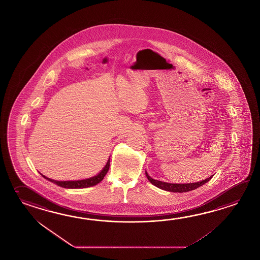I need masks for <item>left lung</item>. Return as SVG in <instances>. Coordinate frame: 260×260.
<instances>
[{"instance_id": "left-lung-1", "label": "left lung", "mask_w": 260, "mask_h": 260, "mask_svg": "<svg viewBox=\"0 0 260 260\" xmlns=\"http://www.w3.org/2000/svg\"><path fill=\"white\" fill-rule=\"evenodd\" d=\"M146 176L148 177V181L150 183L154 184L155 186H157L158 188L162 189V190H166L169 192H176V193H183V192H188L193 189L199 188V186L203 185L206 183H208L210 179L212 178L209 177V178L205 179L201 182H198V183H164L161 181H158V180H154L151 178L148 173H146Z\"/></svg>"}]
</instances>
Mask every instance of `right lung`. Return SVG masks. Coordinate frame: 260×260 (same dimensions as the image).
I'll use <instances>...</instances> for the list:
<instances>
[{
  "label": "right lung",
  "instance_id": "right-lung-1",
  "mask_svg": "<svg viewBox=\"0 0 260 260\" xmlns=\"http://www.w3.org/2000/svg\"><path fill=\"white\" fill-rule=\"evenodd\" d=\"M110 168V159L108 160L107 164L105 165V167L102 169V172L99 173L96 176L91 177V178L86 179V180H80V181H54V180H51V179L47 178L44 175H42L44 178L51 181L53 183H55L59 186L61 187H64V188H86V187H89V186H93L97 183H101L104 176L106 175L108 171Z\"/></svg>",
  "mask_w": 260,
  "mask_h": 260
}]
</instances>
